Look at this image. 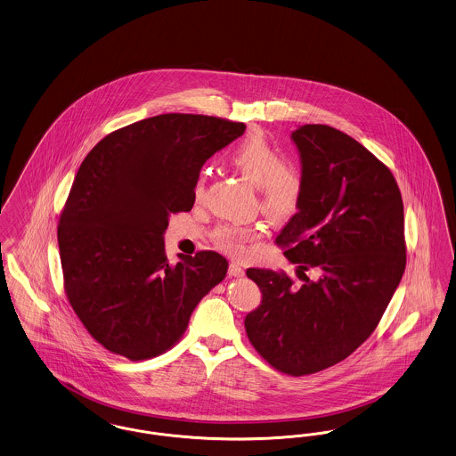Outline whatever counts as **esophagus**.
<instances>
[{
	"instance_id": "34e87169",
	"label": "esophagus",
	"mask_w": 456,
	"mask_h": 456,
	"mask_svg": "<svg viewBox=\"0 0 456 456\" xmlns=\"http://www.w3.org/2000/svg\"><path fill=\"white\" fill-rule=\"evenodd\" d=\"M228 274H230L232 278H241V276H245V271H243V267H241V265H238L235 262H232V264H230V267H228Z\"/></svg>"
}]
</instances>
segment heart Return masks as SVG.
Wrapping results in <instances>:
<instances>
[{"mask_svg":"<svg viewBox=\"0 0 456 456\" xmlns=\"http://www.w3.org/2000/svg\"><path fill=\"white\" fill-rule=\"evenodd\" d=\"M228 161L241 177L258 187L260 209L267 218L286 223L297 216L305 196V180L297 165L282 161V155L267 139L258 134L241 139L228 151ZM204 185L206 177L200 174L194 183V199L204 196ZM262 235L264 228L258 224H224L216 232V241L223 250L240 256L247 243Z\"/></svg>","mask_w":456,"mask_h":456,"instance_id":"1","label":"heart"}]
</instances>
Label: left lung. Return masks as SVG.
I'll list each match as a JSON object with an SVG mask.
<instances>
[{"label": "left lung", "mask_w": 456, "mask_h": 456, "mask_svg": "<svg viewBox=\"0 0 456 456\" xmlns=\"http://www.w3.org/2000/svg\"><path fill=\"white\" fill-rule=\"evenodd\" d=\"M291 139L305 196L276 243L303 284L248 269L262 303L245 330L271 366L303 377L353 354L377 329L405 271L403 202L392 172L356 139L323 124L299 126ZM310 268L321 278L308 279Z\"/></svg>", "instance_id": "8db88e82"}]
</instances>
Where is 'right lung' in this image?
Here are the masks:
<instances>
[{
	"label": "right lung",
	"instance_id": "right-lung-1",
	"mask_svg": "<svg viewBox=\"0 0 456 456\" xmlns=\"http://www.w3.org/2000/svg\"><path fill=\"white\" fill-rule=\"evenodd\" d=\"M245 124L161 114L118 129L79 165L58 226L68 299L85 329L114 354L141 361L170 349L228 260L213 250L170 264V215L191 211L206 159Z\"/></svg>",
	"mask_w": 456,
	"mask_h": 456
}]
</instances>
